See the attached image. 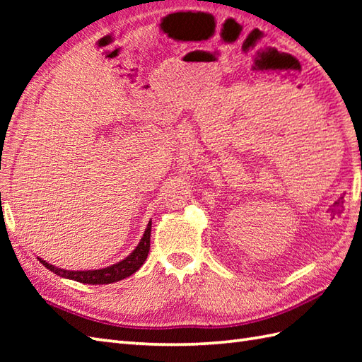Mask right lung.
Listing matches in <instances>:
<instances>
[{"label": "right lung", "mask_w": 362, "mask_h": 362, "mask_svg": "<svg viewBox=\"0 0 362 362\" xmlns=\"http://www.w3.org/2000/svg\"><path fill=\"white\" fill-rule=\"evenodd\" d=\"M151 226H152V221H149L148 228H146L141 241L136 245L135 250L130 253L129 257L119 261V263L112 264L109 267L95 269V271H66V269H60L46 263L45 259L38 257L37 259L40 261L46 269H49L51 272L64 276V279H70V280H76L87 284H109V283L119 281L122 279H126V276L135 274L146 261V257H148L149 247H151Z\"/></svg>", "instance_id": "1"}]
</instances>
